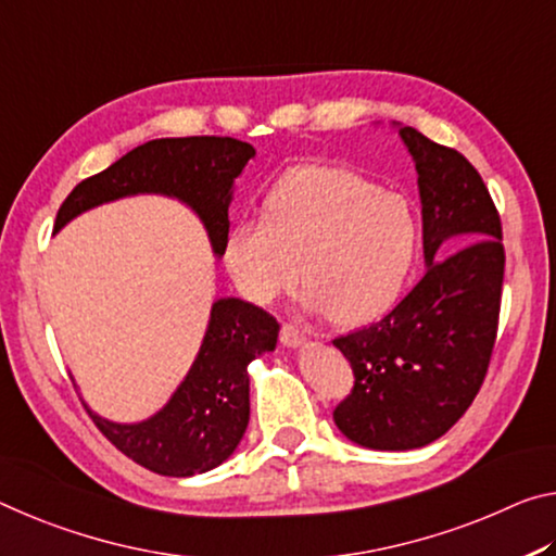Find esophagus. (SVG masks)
I'll use <instances>...</instances> for the list:
<instances>
[{
    "label": "esophagus",
    "instance_id": "obj_1",
    "mask_svg": "<svg viewBox=\"0 0 556 556\" xmlns=\"http://www.w3.org/2000/svg\"><path fill=\"white\" fill-rule=\"evenodd\" d=\"M280 342H283L286 348H298V344H303L305 342L303 327H298L293 323H283V327H280Z\"/></svg>",
    "mask_w": 556,
    "mask_h": 556
}]
</instances>
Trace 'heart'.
Wrapping results in <instances>:
<instances>
[{
    "label": "heart",
    "mask_w": 556,
    "mask_h": 556,
    "mask_svg": "<svg viewBox=\"0 0 556 556\" xmlns=\"http://www.w3.org/2000/svg\"><path fill=\"white\" fill-rule=\"evenodd\" d=\"M421 249V222L404 194L338 167L286 172L263 216L231 224L224 266L258 305L293 290L303 273L307 300L342 325L369 323L402 295Z\"/></svg>",
    "instance_id": "b5f03b06"
}]
</instances>
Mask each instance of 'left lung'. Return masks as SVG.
<instances>
[{"mask_svg": "<svg viewBox=\"0 0 556 556\" xmlns=\"http://www.w3.org/2000/svg\"><path fill=\"white\" fill-rule=\"evenodd\" d=\"M416 160L426 273L394 311L334 338L354 384L332 418L377 451L421 448L466 414L493 357L503 298V224L458 150L399 130Z\"/></svg>", "mask_w": 556, "mask_h": 556, "instance_id": "obj_1", "label": "left lung"}]
</instances>
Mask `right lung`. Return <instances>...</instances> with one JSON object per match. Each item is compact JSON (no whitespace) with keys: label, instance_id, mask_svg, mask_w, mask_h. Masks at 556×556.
<instances>
[{"label":"right lung","instance_id":"1","mask_svg":"<svg viewBox=\"0 0 556 556\" xmlns=\"http://www.w3.org/2000/svg\"><path fill=\"white\" fill-rule=\"evenodd\" d=\"M253 154L256 150L249 142L216 135L150 140L73 187L53 231L90 206L160 192L181 199L202 216L214 253L222 256L233 179ZM278 330V320L263 307L239 298L218 300L192 369L160 414L130 426L88 414L98 431L142 468L169 478L212 470L231 456L249 426L245 367L276 348Z\"/></svg>","mask_w":556,"mask_h":556}]
</instances>
